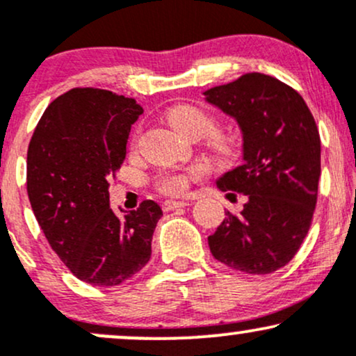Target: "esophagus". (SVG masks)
Segmentation results:
<instances>
[{
  "label": "esophagus",
  "instance_id": "1",
  "mask_svg": "<svg viewBox=\"0 0 356 356\" xmlns=\"http://www.w3.org/2000/svg\"><path fill=\"white\" fill-rule=\"evenodd\" d=\"M186 206H189V202H186V201H165L164 204H162V209L167 212V211L177 209V207H186Z\"/></svg>",
  "mask_w": 356,
  "mask_h": 356
}]
</instances>
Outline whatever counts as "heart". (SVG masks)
I'll return each instance as SVG.
<instances>
[{
	"label": "heart",
	"instance_id": "b5f03b06",
	"mask_svg": "<svg viewBox=\"0 0 356 356\" xmlns=\"http://www.w3.org/2000/svg\"><path fill=\"white\" fill-rule=\"evenodd\" d=\"M167 122L172 127L177 134L187 138H201L204 136L216 132L218 124H216L214 117L209 115L206 110L195 107V105L182 104L175 105L167 112ZM137 138L134 137L132 145H136ZM212 147L220 157H229L234 152V147L226 138L214 136L212 137ZM204 170L201 167H187L181 170H169V172H162L157 177V189L162 194L167 195H181L187 191L189 182L192 179L202 177Z\"/></svg>",
	"mask_w": 356,
	"mask_h": 356
}]
</instances>
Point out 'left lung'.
Returning a JSON list of instances; mask_svg holds the SVG:
<instances>
[{
    "label": "left lung",
    "mask_w": 356,
    "mask_h": 356,
    "mask_svg": "<svg viewBox=\"0 0 356 356\" xmlns=\"http://www.w3.org/2000/svg\"><path fill=\"white\" fill-rule=\"evenodd\" d=\"M204 95L243 132V165L219 177L218 187L229 191L227 197H248L207 238L212 256L246 275L275 273L295 257L312 226L321 174L314 118L296 90L263 73Z\"/></svg>",
    "instance_id": "1"
}]
</instances>
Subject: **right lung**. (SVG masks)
I'll return each mask as SVG.
<instances>
[{
	"instance_id": "right-lung-1",
	"label": "right lung",
	"mask_w": 356,
	"mask_h": 356,
	"mask_svg": "<svg viewBox=\"0 0 356 356\" xmlns=\"http://www.w3.org/2000/svg\"><path fill=\"white\" fill-rule=\"evenodd\" d=\"M142 112L108 90L72 88L48 105L28 145L35 218L65 266L88 284L125 283L150 259L159 204L144 201L118 218L108 201V181L124 164Z\"/></svg>"
}]
</instances>
